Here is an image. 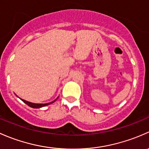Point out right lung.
Returning <instances> with one entry per match:
<instances>
[{
	"mask_svg": "<svg viewBox=\"0 0 149 149\" xmlns=\"http://www.w3.org/2000/svg\"><path fill=\"white\" fill-rule=\"evenodd\" d=\"M58 98V97H57ZM56 98V99H57ZM22 100V101L24 102H25L26 105H28L29 106L31 107V108H41V107H44V106H46V105H49V104H52V102H54V101H56V100L54 101H52V102H49V103H45V104H38V103H33V102H29V101H26V100H24L21 99Z\"/></svg>",
	"mask_w": 149,
	"mask_h": 149,
	"instance_id": "right-lung-1",
	"label": "right lung"
}]
</instances>
